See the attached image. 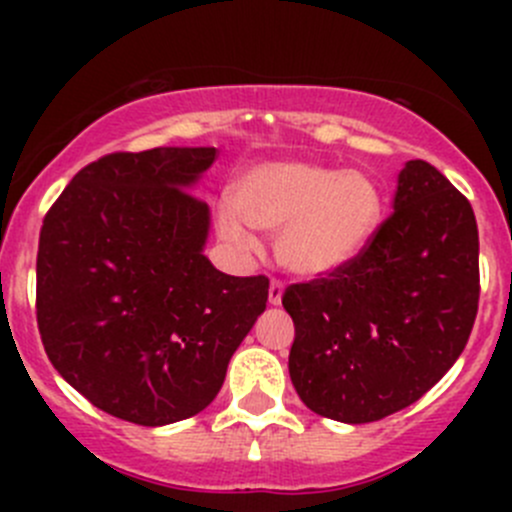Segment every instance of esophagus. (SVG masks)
Returning a JSON list of instances; mask_svg holds the SVG:
<instances>
[{"label":"esophagus","mask_w":512,"mask_h":512,"mask_svg":"<svg viewBox=\"0 0 512 512\" xmlns=\"http://www.w3.org/2000/svg\"><path fill=\"white\" fill-rule=\"evenodd\" d=\"M282 292H285V285L280 280L270 282V304H282Z\"/></svg>","instance_id":"34e87169"}]
</instances>
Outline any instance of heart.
I'll return each instance as SVG.
<instances>
[{
  "label": "heart",
  "instance_id": "obj_1",
  "mask_svg": "<svg viewBox=\"0 0 512 512\" xmlns=\"http://www.w3.org/2000/svg\"><path fill=\"white\" fill-rule=\"evenodd\" d=\"M384 220L381 185L364 170H337L304 160H267L235 183V205L215 213L220 237L255 252L249 227L275 235L277 260L302 277L349 265L366 250Z\"/></svg>",
  "mask_w": 512,
  "mask_h": 512
}]
</instances>
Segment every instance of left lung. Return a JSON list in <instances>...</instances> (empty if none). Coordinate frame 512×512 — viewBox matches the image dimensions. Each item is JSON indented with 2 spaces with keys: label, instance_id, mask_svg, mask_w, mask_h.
Instances as JSON below:
<instances>
[{
  "label": "left lung",
  "instance_id": "8db88e82",
  "mask_svg": "<svg viewBox=\"0 0 512 512\" xmlns=\"http://www.w3.org/2000/svg\"><path fill=\"white\" fill-rule=\"evenodd\" d=\"M471 203L426 160L399 173L394 213L349 265L287 287L289 379L314 414L369 423L421 399L466 349L478 312Z\"/></svg>",
  "mask_w": 512,
  "mask_h": 512
}]
</instances>
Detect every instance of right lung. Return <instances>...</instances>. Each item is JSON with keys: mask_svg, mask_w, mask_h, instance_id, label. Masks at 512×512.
Listing matches in <instances>:
<instances>
[{"mask_svg": "<svg viewBox=\"0 0 512 512\" xmlns=\"http://www.w3.org/2000/svg\"><path fill=\"white\" fill-rule=\"evenodd\" d=\"M218 148L111 153L46 213L36 322L54 369L96 409L165 426L218 396L267 307L270 280L205 257L210 208L193 195Z\"/></svg>", "mask_w": 512, "mask_h": 512, "instance_id": "add662e5", "label": "right lung"}]
</instances>
